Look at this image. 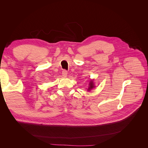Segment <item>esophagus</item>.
Wrapping results in <instances>:
<instances>
[{
    "instance_id": "esophagus-1",
    "label": "esophagus",
    "mask_w": 148,
    "mask_h": 148,
    "mask_svg": "<svg viewBox=\"0 0 148 148\" xmlns=\"http://www.w3.org/2000/svg\"><path fill=\"white\" fill-rule=\"evenodd\" d=\"M62 75L64 76V77H66V76L67 75V74H68V71H67L66 70H62Z\"/></svg>"
}]
</instances>
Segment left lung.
Returning a JSON list of instances; mask_svg holds the SVG:
<instances>
[{"label":"left lung","mask_w":148,"mask_h":148,"mask_svg":"<svg viewBox=\"0 0 148 148\" xmlns=\"http://www.w3.org/2000/svg\"><path fill=\"white\" fill-rule=\"evenodd\" d=\"M89 85H90V86H89V89H88V90H89V89H92L93 87H94V86H93V83H92V82H90V84H89Z\"/></svg>","instance_id":"obj_1"}]
</instances>
